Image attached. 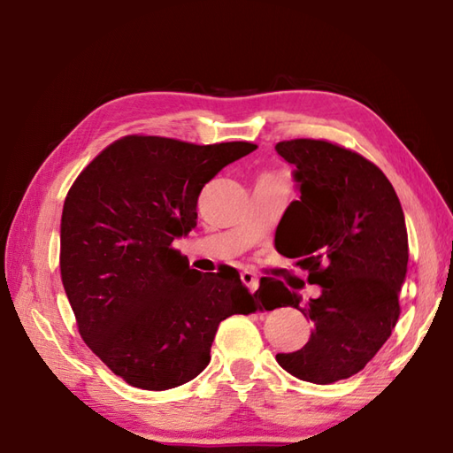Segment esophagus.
<instances>
[{
	"label": "esophagus",
	"mask_w": 453,
	"mask_h": 453,
	"mask_svg": "<svg viewBox=\"0 0 453 453\" xmlns=\"http://www.w3.org/2000/svg\"><path fill=\"white\" fill-rule=\"evenodd\" d=\"M242 282L243 285L250 288L251 292H255L257 290V287H259V277H257L255 273H251V271H243L242 273Z\"/></svg>",
	"instance_id": "1"
}]
</instances>
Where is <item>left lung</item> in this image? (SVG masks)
<instances>
[{"instance_id":"left-lung-1","label":"left lung","mask_w":453,"mask_h":453,"mask_svg":"<svg viewBox=\"0 0 453 453\" xmlns=\"http://www.w3.org/2000/svg\"><path fill=\"white\" fill-rule=\"evenodd\" d=\"M295 166L300 198L290 202L274 247L308 271L320 296L303 303L280 280L261 279L255 296L267 310L292 306L312 322L303 349L277 353L279 365L300 380L330 385L349 379L383 348L401 314L398 292L406 280L409 235L393 184L367 158L327 141L295 139L274 145Z\"/></svg>"}]
</instances>
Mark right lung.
Here are the masks:
<instances>
[{"mask_svg": "<svg viewBox=\"0 0 453 453\" xmlns=\"http://www.w3.org/2000/svg\"><path fill=\"white\" fill-rule=\"evenodd\" d=\"M255 149L129 135L70 188L62 285L88 348L126 383L145 391L188 383L210 363L219 322L257 310L235 269L202 274L171 247L196 227L206 182Z\"/></svg>", "mask_w": 453, "mask_h": 453, "instance_id": "obj_1", "label": "right lung"}]
</instances>
